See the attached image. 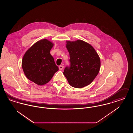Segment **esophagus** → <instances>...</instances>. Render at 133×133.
<instances>
[{"label": "esophagus", "instance_id": "obj_1", "mask_svg": "<svg viewBox=\"0 0 133 133\" xmlns=\"http://www.w3.org/2000/svg\"><path fill=\"white\" fill-rule=\"evenodd\" d=\"M64 66H62V65H60V66H59V69L60 70H62L63 69Z\"/></svg>", "mask_w": 133, "mask_h": 133}]
</instances>
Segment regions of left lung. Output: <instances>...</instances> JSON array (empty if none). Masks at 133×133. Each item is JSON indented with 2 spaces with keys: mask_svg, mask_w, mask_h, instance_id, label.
I'll list each match as a JSON object with an SVG mask.
<instances>
[{
  "mask_svg": "<svg viewBox=\"0 0 133 133\" xmlns=\"http://www.w3.org/2000/svg\"><path fill=\"white\" fill-rule=\"evenodd\" d=\"M70 54V67H66L63 74L70 85L81 88L90 84L98 74L101 61L93 47L88 43L77 40L66 41Z\"/></svg>",
  "mask_w": 133,
  "mask_h": 133,
  "instance_id": "obj_1",
  "label": "left lung"
}]
</instances>
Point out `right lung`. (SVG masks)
Instances as JSON below:
<instances>
[{"label": "right lung", "mask_w": 133, "mask_h": 133, "mask_svg": "<svg viewBox=\"0 0 133 133\" xmlns=\"http://www.w3.org/2000/svg\"><path fill=\"white\" fill-rule=\"evenodd\" d=\"M54 43L47 39L36 42L26 51L22 60V67L26 77L37 85H44L50 81L58 71L50 54Z\"/></svg>", "instance_id": "right-lung-1"}]
</instances>
